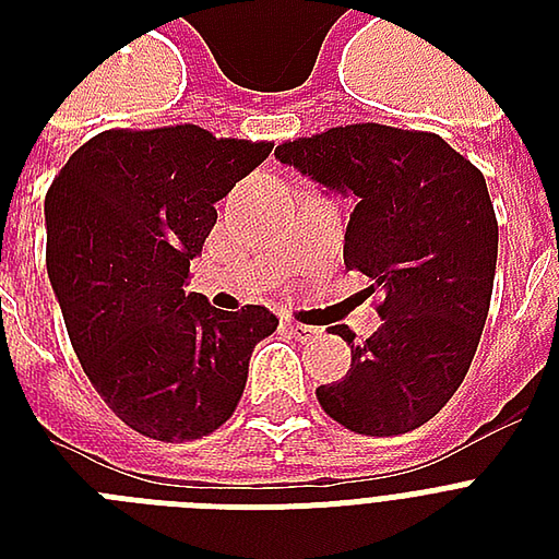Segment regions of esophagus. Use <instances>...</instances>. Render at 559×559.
Returning <instances> with one entry per match:
<instances>
[{"instance_id": "obj_1", "label": "esophagus", "mask_w": 559, "mask_h": 559, "mask_svg": "<svg viewBox=\"0 0 559 559\" xmlns=\"http://www.w3.org/2000/svg\"><path fill=\"white\" fill-rule=\"evenodd\" d=\"M284 328L289 331V336H296L298 342H310L313 336H319V328H310V324H301V322H284Z\"/></svg>"}]
</instances>
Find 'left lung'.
I'll return each mask as SVG.
<instances>
[{
  "instance_id": "left-lung-1",
  "label": "left lung",
  "mask_w": 559,
  "mask_h": 559,
  "mask_svg": "<svg viewBox=\"0 0 559 559\" xmlns=\"http://www.w3.org/2000/svg\"><path fill=\"white\" fill-rule=\"evenodd\" d=\"M275 156L357 197L345 266L382 293L373 336L333 328L350 368L316 397L350 432H412L459 391L485 331L499 252L485 177L441 135L371 121L284 142Z\"/></svg>"
}]
</instances>
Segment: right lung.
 Listing matches in <instances>:
<instances>
[{
    "label": "right lung",
    "instance_id": "1",
    "mask_svg": "<svg viewBox=\"0 0 559 559\" xmlns=\"http://www.w3.org/2000/svg\"><path fill=\"white\" fill-rule=\"evenodd\" d=\"M272 153L197 124L104 130L46 193V266L66 331L104 403L144 438L193 441L243 397L254 345L278 328L188 293L214 202Z\"/></svg>",
    "mask_w": 559,
    "mask_h": 559
}]
</instances>
